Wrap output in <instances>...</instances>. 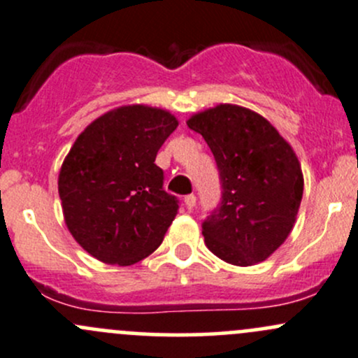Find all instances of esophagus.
Returning <instances> with one entry per match:
<instances>
[{
	"label": "esophagus",
	"mask_w": 358,
	"mask_h": 358,
	"mask_svg": "<svg viewBox=\"0 0 358 358\" xmlns=\"http://www.w3.org/2000/svg\"><path fill=\"white\" fill-rule=\"evenodd\" d=\"M183 202H185V206L189 209H192L194 206L197 204V197L194 196V194H189V196H185V199H183Z\"/></svg>",
	"instance_id": "esophagus-1"
}]
</instances>
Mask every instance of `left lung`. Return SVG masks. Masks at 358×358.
I'll use <instances>...</instances> for the list:
<instances>
[{"label":"left lung","instance_id":"8db88e82","mask_svg":"<svg viewBox=\"0 0 358 358\" xmlns=\"http://www.w3.org/2000/svg\"><path fill=\"white\" fill-rule=\"evenodd\" d=\"M218 166L222 199L202 222L213 255L237 266L268 258L294 225L303 175L291 145L256 112L222 103L187 121Z\"/></svg>","mask_w":358,"mask_h":358}]
</instances>
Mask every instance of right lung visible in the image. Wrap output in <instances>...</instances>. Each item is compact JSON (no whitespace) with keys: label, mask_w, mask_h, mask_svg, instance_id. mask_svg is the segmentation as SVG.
Segmentation results:
<instances>
[{"label":"right lung","mask_w":358,"mask_h":358,"mask_svg":"<svg viewBox=\"0 0 358 358\" xmlns=\"http://www.w3.org/2000/svg\"><path fill=\"white\" fill-rule=\"evenodd\" d=\"M175 115L121 107L93 121L72 145L59 175L69 232L109 265H133L159 248L178 213L164 190L157 150L176 129Z\"/></svg>","instance_id":"add662e5"}]
</instances>
